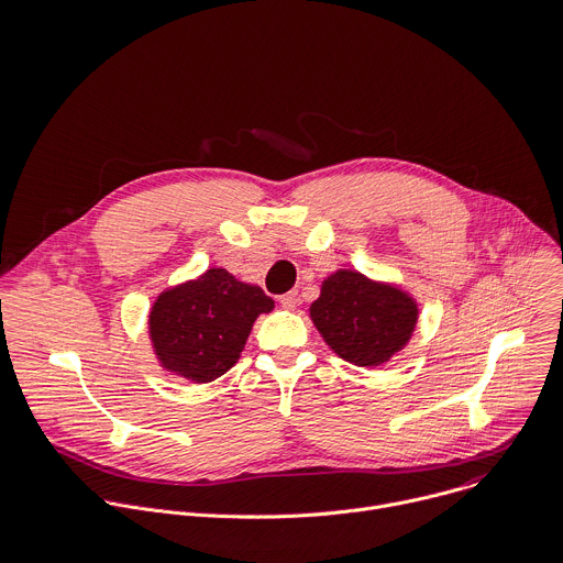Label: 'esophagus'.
I'll use <instances>...</instances> for the list:
<instances>
[{
	"label": "esophagus",
	"mask_w": 563,
	"mask_h": 563,
	"mask_svg": "<svg viewBox=\"0 0 563 563\" xmlns=\"http://www.w3.org/2000/svg\"><path fill=\"white\" fill-rule=\"evenodd\" d=\"M279 303H282L286 310H292V308L299 303V295H297V290H290V292L282 295V297H279Z\"/></svg>",
	"instance_id": "obj_1"
}]
</instances>
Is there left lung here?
I'll use <instances>...</instances> for the list:
<instances>
[{"label": "left lung", "mask_w": 563, "mask_h": 563, "mask_svg": "<svg viewBox=\"0 0 563 563\" xmlns=\"http://www.w3.org/2000/svg\"><path fill=\"white\" fill-rule=\"evenodd\" d=\"M308 318L335 355L373 368L387 364L409 344L420 308L398 284L371 279L355 268H338L324 277Z\"/></svg>", "instance_id": "left-lung-1"}]
</instances>
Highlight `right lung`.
<instances>
[{
  "mask_svg": "<svg viewBox=\"0 0 563 563\" xmlns=\"http://www.w3.org/2000/svg\"><path fill=\"white\" fill-rule=\"evenodd\" d=\"M275 301L225 268L165 288L152 303L147 333L158 366L197 385L212 383L236 364L262 313Z\"/></svg>",
  "mask_w": 563,
  "mask_h": 563,
  "instance_id": "add662e5",
  "label": "right lung"
}]
</instances>
